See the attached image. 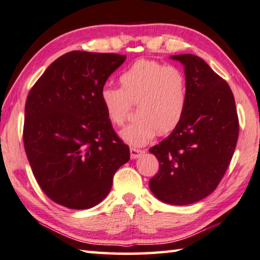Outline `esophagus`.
<instances>
[{
	"instance_id": "esophagus-1",
	"label": "esophagus",
	"mask_w": 260,
	"mask_h": 260,
	"mask_svg": "<svg viewBox=\"0 0 260 260\" xmlns=\"http://www.w3.org/2000/svg\"><path fill=\"white\" fill-rule=\"evenodd\" d=\"M129 151H131L132 159H136V158H139L143 153V150H140V149H136V148H131Z\"/></svg>"
}]
</instances>
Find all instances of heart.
<instances>
[{"label":"heart","mask_w":260,"mask_h":260,"mask_svg":"<svg viewBox=\"0 0 260 260\" xmlns=\"http://www.w3.org/2000/svg\"><path fill=\"white\" fill-rule=\"evenodd\" d=\"M120 88L104 86L100 99L112 124L121 126L128 117L131 103L138 102L139 119L120 132L126 143L141 147L167 134L182 120L188 103L184 73L177 67L150 59H139L119 77Z\"/></svg>","instance_id":"b5f03b06"}]
</instances>
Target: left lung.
<instances>
[{"instance_id":"1","label":"left lung","mask_w":260,"mask_h":260,"mask_svg":"<svg viewBox=\"0 0 260 260\" xmlns=\"http://www.w3.org/2000/svg\"><path fill=\"white\" fill-rule=\"evenodd\" d=\"M170 58L183 65L188 103L172 133L149 149L159 161L149 187L164 203L187 205L205 199L222 179L239 138V118L228 83L203 59L191 54Z\"/></svg>"}]
</instances>
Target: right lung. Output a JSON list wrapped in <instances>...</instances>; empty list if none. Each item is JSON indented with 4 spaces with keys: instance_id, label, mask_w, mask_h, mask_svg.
I'll use <instances>...</instances> for the list:
<instances>
[{
    "instance_id": "1",
    "label": "right lung",
    "mask_w": 260,
    "mask_h": 260,
    "mask_svg": "<svg viewBox=\"0 0 260 260\" xmlns=\"http://www.w3.org/2000/svg\"><path fill=\"white\" fill-rule=\"evenodd\" d=\"M126 56L71 51L35 82L25 104L24 147L33 174L55 203L90 209L129 160V148L112 128L100 93Z\"/></svg>"
}]
</instances>
